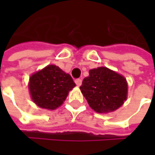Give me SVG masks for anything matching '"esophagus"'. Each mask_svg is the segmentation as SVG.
<instances>
[{
    "label": "esophagus",
    "instance_id": "34e87169",
    "mask_svg": "<svg viewBox=\"0 0 155 155\" xmlns=\"http://www.w3.org/2000/svg\"><path fill=\"white\" fill-rule=\"evenodd\" d=\"M74 82H75V84H76L77 86H81V84H82V80H81V79H76V80L74 81Z\"/></svg>",
    "mask_w": 155,
    "mask_h": 155
}]
</instances>
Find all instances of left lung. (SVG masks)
Returning a JSON list of instances; mask_svg holds the SVG:
<instances>
[{
  "instance_id": "1",
  "label": "left lung",
  "mask_w": 155,
  "mask_h": 155,
  "mask_svg": "<svg viewBox=\"0 0 155 155\" xmlns=\"http://www.w3.org/2000/svg\"><path fill=\"white\" fill-rule=\"evenodd\" d=\"M89 74L80 89L95 112L114 111L126 101L128 85L124 76L106 67L91 70Z\"/></svg>"
}]
</instances>
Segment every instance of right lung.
I'll use <instances>...</instances> for the list:
<instances>
[{
	"mask_svg": "<svg viewBox=\"0 0 155 155\" xmlns=\"http://www.w3.org/2000/svg\"><path fill=\"white\" fill-rule=\"evenodd\" d=\"M75 86L69 74L54 64L32 74L29 89L32 101L39 107L54 110L63 104L69 91Z\"/></svg>",
	"mask_w": 155,
	"mask_h": 155,
	"instance_id": "add662e5",
	"label": "right lung"
}]
</instances>
